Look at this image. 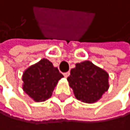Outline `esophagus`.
<instances>
[{
	"label": "esophagus",
	"mask_w": 130,
	"mask_h": 130,
	"mask_svg": "<svg viewBox=\"0 0 130 130\" xmlns=\"http://www.w3.org/2000/svg\"><path fill=\"white\" fill-rule=\"evenodd\" d=\"M63 75H64L65 77H68L69 75H70V73H69V72H67V73H63Z\"/></svg>",
	"instance_id": "34e87169"
}]
</instances>
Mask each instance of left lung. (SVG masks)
<instances>
[{
	"label": "left lung",
	"instance_id": "8db88e82",
	"mask_svg": "<svg viewBox=\"0 0 130 130\" xmlns=\"http://www.w3.org/2000/svg\"><path fill=\"white\" fill-rule=\"evenodd\" d=\"M68 81L76 99L88 104L99 100L109 87L107 72L89 61L77 63Z\"/></svg>",
	"mask_w": 130,
	"mask_h": 130
}]
</instances>
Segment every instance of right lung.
Returning <instances> with one entry per match:
<instances>
[{"label": "right lung", "instance_id": "add662e5", "mask_svg": "<svg viewBox=\"0 0 130 130\" xmlns=\"http://www.w3.org/2000/svg\"><path fill=\"white\" fill-rule=\"evenodd\" d=\"M63 75L49 60L43 58L26 69L22 75L23 91L36 102L48 99Z\"/></svg>", "mask_w": 130, "mask_h": 130}]
</instances>
